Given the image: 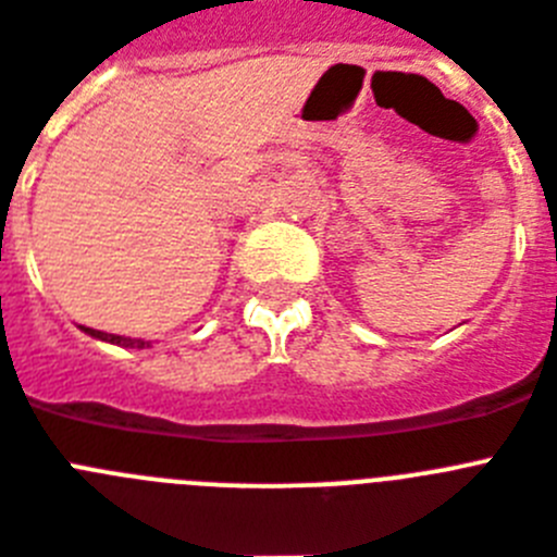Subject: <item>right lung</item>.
<instances>
[{
  "instance_id": "right-lung-1",
  "label": "right lung",
  "mask_w": 557,
  "mask_h": 557,
  "mask_svg": "<svg viewBox=\"0 0 557 557\" xmlns=\"http://www.w3.org/2000/svg\"><path fill=\"white\" fill-rule=\"evenodd\" d=\"M90 336H96V339H104V343H112V345H124V348H144V339H129V336H119V334H104V331H96V329H84Z\"/></svg>"
}]
</instances>
